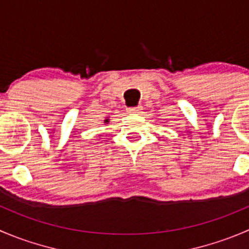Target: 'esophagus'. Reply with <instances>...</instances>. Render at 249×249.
<instances>
[{
	"instance_id": "1",
	"label": "esophagus",
	"mask_w": 249,
	"mask_h": 249,
	"mask_svg": "<svg viewBox=\"0 0 249 249\" xmlns=\"http://www.w3.org/2000/svg\"><path fill=\"white\" fill-rule=\"evenodd\" d=\"M141 109H142L141 106H137V107L127 108V112H129V113H140V112H141Z\"/></svg>"
}]
</instances>
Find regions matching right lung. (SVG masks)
Here are the masks:
<instances>
[{"instance_id":"1","label":"right lung","mask_w":249,"mask_h":249,"mask_svg":"<svg viewBox=\"0 0 249 249\" xmlns=\"http://www.w3.org/2000/svg\"><path fill=\"white\" fill-rule=\"evenodd\" d=\"M108 122H109V120H108V119H106V120H105V123H108Z\"/></svg>"}]
</instances>
